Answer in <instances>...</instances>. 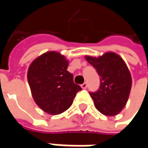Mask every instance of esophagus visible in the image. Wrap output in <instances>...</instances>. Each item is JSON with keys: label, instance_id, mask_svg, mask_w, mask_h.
Instances as JSON below:
<instances>
[{"label": "esophagus", "instance_id": "34e87169", "mask_svg": "<svg viewBox=\"0 0 148 148\" xmlns=\"http://www.w3.org/2000/svg\"><path fill=\"white\" fill-rule=\"evenodd\" d=\"M81 86H82V89H86L87 88V83L84 82L83 84H82V85H81Z\"/></svg>", "mask_w": 148, "mask_h": 148}]
</instances>
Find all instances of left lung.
<instances>
[{"label": "left lung", "mask_w": 148, "mask_h": 148, "mask_svg": "<svg viewBox=\"0 0 148 148\" xmlns=\"http://www.w3.org/2000/svg\"><path fill=\"white\" fill-rule=\"evenodd\" d=\"M100 77L99 88L90 92L95 106L106 116L119 114L128 101L132 78L124 61L114 53H106L99 58L86 56Z\"/></svg>", "instance_id": "left-lung-1"}]
</instances>
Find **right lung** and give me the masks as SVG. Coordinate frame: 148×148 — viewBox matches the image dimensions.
Returning a JSON list of instances; mask_svg holds the SVG:
<instances>
[{"label":"right lung","instance_id":"right-lung-1","mask_svg":"<svg viewBox=\"0 0 148 148\" xmlns=\"http://www.w3.org/2000/svg\"><path fill=\"white\" fill-rule=\"evenodd\" d=\"M68 61L57 52H47L33 61L27 78L38 106L49 114L66 111L82 88L67 71Z\"/></svg>","mask_w":148,"mask_h":148}]
</instances>
